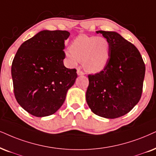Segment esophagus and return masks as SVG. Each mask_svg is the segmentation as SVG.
<instances>
[{
	"instance_id": "34e87169",
	"label": "esophagus",
	"mask_w": 156,
	"mask_h": 156,
	"mask_svg": "<svg viewBox=\"0 0 156 156\" xmlns=\"http://www.w3.org/2000/svg\"><path fill=\"white\" fill-rule=\"evenodd\" d=\"M77 74H78V76H83L84 75H85L84 73L82 72V71H80L79 69H78V70H77Z\"/></svg>"
}]
</instances>
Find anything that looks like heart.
<instances>
[{
	"mask_svg": "<svg viewBox=\"0 0 156 156\" xmlns=\"http://www.w3.org/2000/svg\"><path fill=\"white\" fill-rule=\"evenodd\" d=\"M111 46L104 37L80 35L73 41L70 49L65 55L70 66L82 61L84 70L89 73H98L106 68L110 59Z\"/></svg>",
	"mask_w": 156,
	"mask_h": 156,
	"instance_id": "obj_1",
	"label": "heart"
}]
</instances>
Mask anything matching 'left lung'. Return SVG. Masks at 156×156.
I'll return each mask as SVG.
<instances>
[{"label":"left lung","mask_w":156,"mask_h":156,"mask_svg":"<svg viewBox=\"0 0 156 156\" xmlns=\"http://www.w3.org/2000/svg\"><path fill=\"white\" fill-rule=\"evenodd\" d=\"M109 40L111 54L102 71L89 75L86 94L90 110L106 119L130 112L140 99L145 66L140 52L116 31H96Z\"/></svg>","instance_id":"1"}]
</instances>
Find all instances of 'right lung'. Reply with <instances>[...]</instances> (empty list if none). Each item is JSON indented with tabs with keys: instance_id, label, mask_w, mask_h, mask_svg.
Here are the masks:
<instances>
[{
	"instance_id": "add662e5",
	"label": "right lung",
	"mask_w": 156,
	"mask_h": 156,
	"mask_svg": "<svg viewBox=\"0 0 156 156\" xmlns=\"http://www.w3.org/2000/svg\"><path fill=\"white\" fill-rule=\"evenodd\" d=\"M67 31L43 30L25 41L11 66L16 99L37 117L55 114L63 104L77 78L76 69L65 67Z\"/></svg>"
}]
</instances>
